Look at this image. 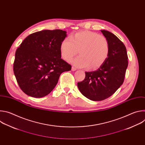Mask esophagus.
<instances>
[{
	"instance_id": "34e87169",
	"label": "esophagus",
	"mask_w": 145,
	"mask_h": 145,
	"mask_svg": "<svg viewBox=\"0 0 145 145\" xmlns=\"http://www.w3.org/2000/svg\"><path fill=\"white\" fill-rule=\"evenodd\" d=\"M77 70V68H76L75 67H72V71H76Z\"/></svg>"
}]
</instances>
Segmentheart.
Returning <instances> with one entry per match:
<instances>
[{"label":"heart","mask_w":145,"mask_h":145,"mask_svg":"<svg viewBox=\"0 0 145 145\" xmlns=\"http://www.w3.org/2000/svg\"><path fill=\"white\" fill-rule=\"evenodd\" d=\"M78 50L80 56L72 59L71 63L77 68L94 70L107 59L109 43L103 35L91 31H82L65 38L61 44V54L67 61L74 56Z\"/></svg>","instance_id":"obj_1"}]
</instances>
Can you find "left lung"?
Wrapping results in <instances>:
<instances>
[{"mask_svg":"<svg viewBox=\"0 0 145 145\" xmlns=\"http://www.w3.org/2000/svg\"><path fill=\"white\" fill-rule=\"evenodd\" d=\"M109 43L108 56L96 71L86 72L83 81L78 82L80 92L93 101H101L112 95L122 85L128 67L126 48L112 33L102 30Z\"/></svg>","mask_w":145,"mask_h":145,"instance_id":"left-lung-1","label":"left lung"}]
</instances>
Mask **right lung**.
I'll return each instance as SVG.
<instances>
[{
	"mask_svg": "<svg viewBox=\"0 0 145 145\" xmlns=\"http://www.w3.org/2000/svg\"><path fill=\"white\" fill-rule=\"evenodd\" d=\"M62 30H45L27 36L17 49L14 73L22 91L33 97H42L56 86L61 74L71 70L61 59L60 46L67 37Z\"/></svg>",
	"mask_w": 145,
	"mask_h": 145,
	"instance_id": "1",
	"label": "right lung"
}]
</instances>
